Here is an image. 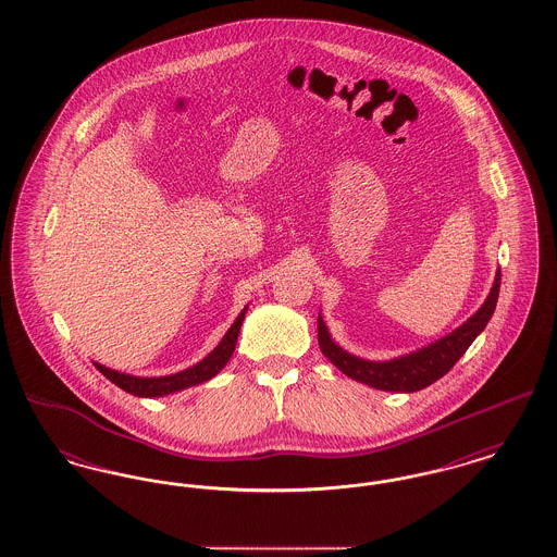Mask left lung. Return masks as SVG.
I'll use <instances>...</instances> for the list:
<instances>
[{
  "label": "left lung",
  "mask_w": 557,
  "mask_h": 557,
  "mask_svg": "<svg viewBox=\"0 0 557 557\" xmlns=\"http://www.w3.org/2000/svg\"><path fill=\"white\" fill-rule=\"evenodd\" d=\"M499 286H502V269H497L493 288L472 318L463 321L447 336L422 346L413 352L395 357L391 361H370V359L350 355L338 343H334L321 313L318 318L319 348L345 375L357 382H363L375 391H388V393L422 391L425 386L434 384L438 377H443L468 350V346L476 341L478 334L486 327L488 319L493 318L497 307Z\"/></svg>",
  "instance_id": "obj_1"
}]
</instances>
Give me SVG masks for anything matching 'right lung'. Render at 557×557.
I'll list each match as a JSON object with an SVG mask.
<instances>
[{
	"label": "right lung",
	"mask_w": 557,
	"mask_h": 557,
	"mask_svg": "<svg viewBox=\"0 0 557 557\" xmlns=\"http://www.w3.org/2000/svg\"><path fill=\"white\" fill-rule=\"evenodd\" d=\"M246 311H248V307L242 309V313L232 323V327L225 332L221 343L214 346L202 361H198L196 366H191L187 370L177 371V373H171V375H159V377H139V375H132V373L110 370L107 366L96 363V361H94V366H96V370L102 371L112 384H116L119 388H123L125 393L135 395V397H166V395L180 393L184 388L211 380L227 366V361L232 359V355L236 350L239 327H242V321L246 318Z\"/></svg>",
	"instance_id": "1"
}]
</instances>
